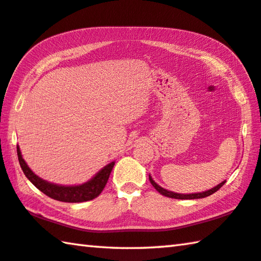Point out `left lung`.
Here are the masks:
<instances>
[{
	"label": "left lung",
	"mask_w": 261,
	"mask_h": 261,
	"mask_svg": "<svg viewBox=\"0 0 261 261\" xmlns=\"http://www.w3.org/2000/svg\"><path fill=\"white\" fill-rule=\"evenodd\" d=\"M149 177V182L153 185L154 188H155L156 191L159 193H161L162 196H166V197H169V198H174V199H199V198H205V197H208L211 194H213L214 192L218 191L219 189H221V187H223L224 183H226V180L222 183H220L218 187H215L213 189L208 190V191H205V192H200V193H191V194H180V193H175V192H171V191H168V190L161 188L160 185H158L154 180L152 179L151 176H148Z\"/></svg>",
	"instance_id": "obj_1"
}]
</instances>
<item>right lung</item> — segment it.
<instances>
[{
    "mask_svg": "<svg viewBox=\"0 0 261 261\" xmlns=\"http://www.w3.org/2000/svg\"><path fill=\"white\" fill-rule=\"evenodd\" d=\"M17 155H18V161L21 167V170L24 171L26 177H28L31 183L35 188L40 190L46 196L53 198V199L63 201V202H83L94 199L102 192L106 184L108 182L109 175L112 173L115 162H110L109 165L106 166L103 169H101L93 178L88 180L87 183H84L77 187H62V185H56L48 183L46 180L38 177L32 170L30 169L29 166L26 165L23 156H21L20 149L17 146Z\"/></svg>",
    "mask_w": 261,
    "mask_h": 261,
    "instance_id": "1",
    "label": "right lung"
}]
</instances>
